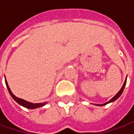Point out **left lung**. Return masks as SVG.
I'll return each instance as SVG.
<instances>
[{"instance_id":"8db88e82","label":"left lung","mask_w":134,"mask_h":134,"mask_svg":"<svg viewBox=\"0 0 134 134\" xmlns=\"http://www.w3.org/2000/svg\"><path fill=\"white\" fill-rule=\"evenodd\" d=\"M126 80H127V77L126 78V80H125V82H124V85H123V86H122V87H121V89L120 90H119V92H118L116 95H115L113 98H111L110 100L108 102H107V103H103V104H101V105H98V104H95L96 105H99V106H103V105H106V104L108 103H111V102H113V101L116 100L117 99L121 96V95L122 94V93H123V91H124V87H125V86H126Z\"/></svg>"}]
</instances>
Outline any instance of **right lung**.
Instances as JSON below:
<instances>
[{"instance_id": "right-lung-1", "label": "right lung", "mask_w": 134, "mask_h": 134, "mask_svg": "<svg viewBox=\"0 0 134 134\" xmlns=\"http://www.w3.org/2000/svg\"><path fill=\"white\" fill-rule=\"evenodd\" d=\"M5 85H6V87L8 88V90L10 93V95L11 96V97L13 98V100L16 101V103H18L19 105H21L22 106L25 107L26 108H29V109H35V108H39V107H42L45 105L47 103V102H44V103H30V102H28V101L25 100L24 99L19 98H17L16 96L13 95L11 90H10V87L8 85V82L6 81V80H5Z\"/></svg>"}]
</instances>
